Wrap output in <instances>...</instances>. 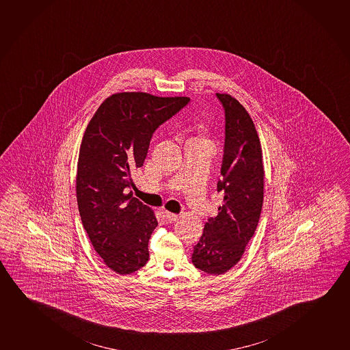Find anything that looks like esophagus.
I'll list each match as a JSON object with an SVG mask.
<instances>
[{
  "instance_id": "obj_1",
  "label": "esophagus",
  "mask_w": 350,
  "mask_h": 350,
  "mask_svg": "<svg viewBox=\"0 0 350 350\" xmlns=\"http://www.w3.org/2000/svg\"><path fill=\"white\" fill-rule=\"evenodd\" d=\"M163 217H165V219H166L167 221H170V223L176 221L178 219L177 214L170 213V212H165V213H163Z\"/></svg>"
}]
</instances>
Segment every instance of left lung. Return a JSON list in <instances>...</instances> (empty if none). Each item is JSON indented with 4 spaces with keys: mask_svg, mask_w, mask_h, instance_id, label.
<instances>
[{
    "mask_svg": "<svg viewBox=\"0 0 350 350\" xmlns=\"http://www.w3.org/2000/svg\"><path fill=\"white\" fill-rule=\"evenodd\" d=\"M225 111V147L221 180L223 206L208 219L193 247V264L208 274H223L243 256L255 233L264 202L262 149L253 120L228 94H217Z\"/></svg>",
    "mask_w": 350,
    "mask_h": 350,
    "instance_id": "8db88e82",
    "label": "left lung"
}]
</instances>
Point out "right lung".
<instances>
[{
  "mask_svg": "<svg viewBox=\"0 0 350 350\" xmlns=\"http://www.w3.org/2000/svg\"><path fill=\"white\" fill-rule=\"evenodd\" d=\"M190 101L147 92L107 97L86 126L77 165L81 223L103 262L118 274L142 269L157 226L152 208L132 198L131 173L142 167L152 133Z\"/></svg>",
  "mask_w": 350,
  "mask_h": 350,
  "instance_id": "right-lung-1",
  "label": "right lung"
}]
</instances>
